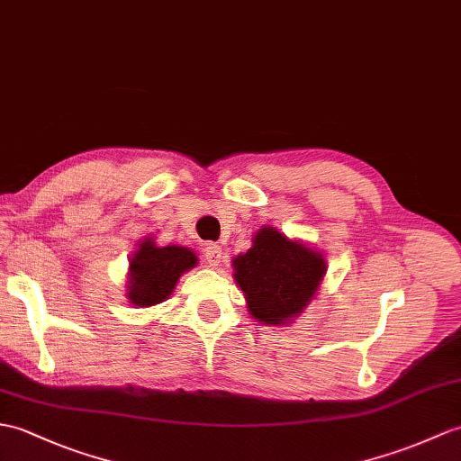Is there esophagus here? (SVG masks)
<instances>
[{"label":"esophagus","instance_id":"1","mask_svg":"<svg viewBox=\"0 0 461 461\" xmlns=\"http://www.w3.org/2000/svg\"><path fill=\"white\" fill-rule=\"evenodd\" d=\"M221 257H223V253H221L220 245H216V243H206V245H204V259H206L208 267L220 265Z\"/></svg>","mask_w":461,"mask_h":461}]
</instances>
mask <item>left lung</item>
<instances>
[{"label":"left lung","mask_w":461,"mask_h":461,"mask_svg":"<svg viewBox=\"0 0 461 461\" xmlns=\"http://www.w3.org/2000/svg\"><path fill=\"white\" fill-rule=\"evenodd\" d=\"M233 267L251 316L265 324H286L301 314L326 273L322 255L273 228L257 233L253 248L235 257Z\"/></svg>","instance_id":"8db88e82"}]
</instances>
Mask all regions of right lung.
<instances>
[{"instance_id": "1", "label": "right lung", "mask_w": 461, "mask_h": 461, "mask_svg": "<svg viewBox=\"0 0 461 461\" xmlns=\"http://www.w3.org/2000/svg\"><path fill=\"white\" fill-rule=\"evenodd\" d=\"M196 265V255L186 248H157L147 240L131 259V279L127 296L135 306H153L173 293L180 275Z\"/></svg>"}]
</instances>
